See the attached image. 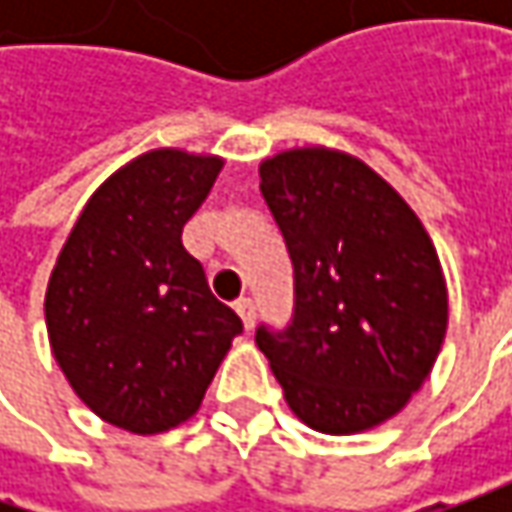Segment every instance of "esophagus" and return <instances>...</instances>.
Instances as JSON below:
<instances>
[{
	"instance_id": "esophagus-1",
	"label": "esophagus",
	"mask_w": 512,
	"mask_h": 512,
	"mask_svg": "<svg viewBox=\"0 0 512 512\" xmlns=\"http://www.w3.org/2000/svg\"><path fill=\"white\" fill-rule=\"evenodd\" d=\"M233 307H236V313L242 316V322H245L247 330H253V325H256V305H253V299L242 296Z\"/></svg>"
}]
</instances>
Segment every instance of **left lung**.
<instances>
[{
    "mask_svg": "<svg viewBox=\"0 0 512 512\" xmlns=\"http://www.w3.org/2000/svg\"><path fill=\"white\" fill-rule=\"evenodd\" d=\"M296 276L285 333L256 330L287 407L353 436L393 419L447 333L442 262L399 190L344 150L290 148L259 165Z\"/></svg>",
    "mask_w": 512,
    "mask_h": 512,
    "instance_id": "obj_1",
    "label": "left lung"
}]
</instances>
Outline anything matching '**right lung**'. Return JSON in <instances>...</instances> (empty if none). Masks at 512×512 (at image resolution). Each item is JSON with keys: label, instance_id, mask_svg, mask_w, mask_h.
Listing matches in <instances>:
<instances>
[{"label": "right lung", "instance_id": "right-lung-1", "mask_svg": "<svg viewBox=\"0 0 512 512\" xmlns=\"http://www.w3.org/2000/svg\"><path fill=\"white\" fill-rule=\"evenodd\" d=\"M222 156L156 148L93 190L50 270V353L102 422L153 436L205 399L242 319L182 245Z\"/></svg>", "mask_w": 512, "mask_h": 512}]
</instances>
